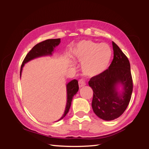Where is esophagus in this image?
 Returning <instances> with one entry per match:
<instances>
[{
  "instance_id": "obj_1",
  "label": "esophagus",
  "mask_w": 149,
  "mask_h": 149,
  "mask_svg": "<svg viewBox=\"0 0 149 149\" xmlns=\"http://www.w3.org/2000/svg\"><path fill=\"white\" fill-rule=\"evenodd\" d=\"M78 84H79V88H82L86 85L85 82L84 81V80L83 79H79V81H78Z\"/></svg>"
}]
</instances>
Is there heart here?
<instances>
[{
  "label": "heart",
  "instance_id": "heart-1",
  "mask_svg": "<svg viewBox=\"0 0 149 149\" xmlns=\"http://www.w3.org/2000/svg\"><path fill=\"white\" fill-rule=\"evenodd\" d=\"M111 50L106 44H99L83 40L74 49V55L83 61L82 70L87 76H96L102 74L109 65L111 58Z\"/></svg>",
  "mask_w": 149,
  "mask_h": 149
}]
</instances>
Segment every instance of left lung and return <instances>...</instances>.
<instances>
[{"instance_id":"8db88e82","label":"left lung","mask_w":149,"mask_h":149,"mask_svg":"<svg viewBox=\"0 0 149 149\" xmlns=\"http://www.w3.org/2000/svg\"><path fill=\"white\" fill-rule=\"evenodd\" d=\"M114 58L109 68L96 76L88 84L93 89L92 107L99 118L105 120L117 119L127 107L133 90L130 65L127 57L112 42ZM120 84L123 91L119 93L117 86Z\"/></svg>"}]
</instances>
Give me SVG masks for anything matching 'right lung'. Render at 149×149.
Here are the masks:
<instances>
[{
    "label": "right lung",
    "mask_w": 149,
    "mask_h": 149,
    "mask_svg": "<svg viewBox=\"0 0 149 149\" xmlns=\"http://www.w3.org/2000/svg\"><path fill=\"white\" fill-rule=\"evenodd\" d=\"M60 38L48 39L40 42L36 45H35L32 48V49H31V50L28 53L27 55H26L25 59L24 60L23 62H22V64L20 68V76H21L22 69H23V67L26 63H27L29 61L35 59V58H38V57L47 56V55H52V53L54 51V49H55V48L60 44ZM78 89H79L78 81L76 79L72 80L66 84L67 102L66 105V108H65L63 115L62 116L61 118L58 120H60L63 118H64L65 116L67 114L68 112L71 104L72 100H73V96L78 91Z\"/></svg>",
    "instance_id": "add662e5"
}]
</instances>
